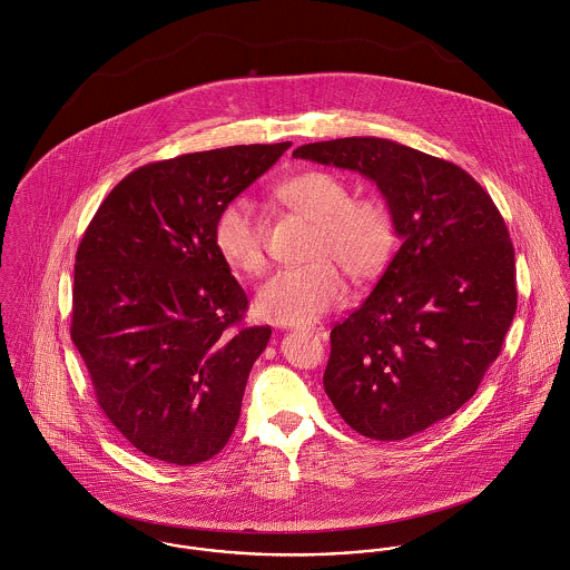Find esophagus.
<instances>
[{"label": "esophagus", "mask_w": 570, "mask_h": 570, "mask_svg": "<svg viewBox=\"0 0 570 570\" xmlns=\"http://www.w3.org/2000/svg\"><path fill=\"white\" fill-rule=\"evenodd\" d=\"M303 331H305V333H309V335H316V337H321V340H326V337H328V331H326V326L323 325L305 326Z\"/></svg>", "instance_id": "obj_1"}]
</instances>
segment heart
Wrapping results in <instances>:
<instances>
[{"mask_svg":"<svg viewBox=\"0 0 570 570\" xmlns=\"http://www.w3.org/2000/svg\"><path fill=\"white\" fill-rule=\"evenodd\" d=\"M278 197L314 224L309 254L316 261L276 272L258 289L256 312L272 323L307 325L344 298L338 264L357 281L373 278L386 267L395 247V222L384 202L351 199L348 184L328 170L294 175L278 188ZM215 245L233 269L247 276L263 272V224L249 199L239 197L219 213Z\"/></svg>","mask_w":570,"mask_h":570,"instance_id":"heart-1","label":"heart"}]
</instances>
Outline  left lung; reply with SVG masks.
<instances>
[{"label": "left lung", "instance_id": "obj_1", "mask_svg": "<svg viewBox=\"0 0 570 570\" xmlns=\"http://www.w3.org/2000/svg\"><path fill=\"white\" fill-rule=\"evenodd\" d=\"M294 158L373 179L402 239L371 296L331 328L325 393L368 439L419 434L472 400L500 355L518 303L504 219L461 166L386 138L303 145Z\"/></svg>", "mask_w": 570, "mask_h": 570}]
</instances>
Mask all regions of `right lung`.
I'll return each mask as SVG.
<instances>
[{"label":"right lung","mask_w":570,"mask_h":570,"mask_svg":"<svg viewBox=\"0 0 570 570\" xmlns=\"http://www.w3.org/2000/svg\"><path fill=\"white\" fill-rule=\"evenodd\" d=\"M292 147L242 145L129 173L89 222L72 342L98 406L142 454L195 465L228 443L272 335L215 245L219 213Z\"/></svg>","instance_id":"right-lung-1"}]
</instances>
